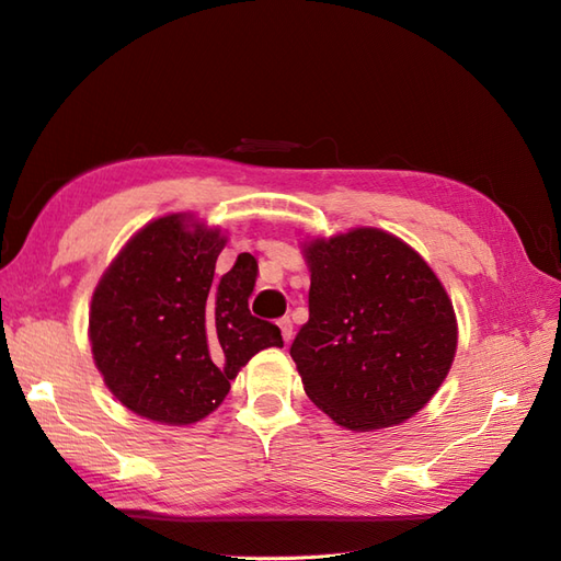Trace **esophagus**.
Wrapping results in <instances>:
<instances>
[{"instance_id":"esophagus-1","label":"esophagus","mask_w":561,"mask_h":561,"mask_svg":"<svg viewBox=\"0 0 561 561\" xmlns=\"http://www.w3.org/2000/svg\"><path fill=\"white\" fill-rule=\"evenodd\" d=\"M277 324H279V329H282V339H284V343H289V341L294 339V322H291L289 318H282Z\"/></svg>"}]
</instances>
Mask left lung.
Returning <instances> with one entry per match:
<instances>
[{
    "label": "left lung",
    "instance_id": "1",
    "mask_svg": "<svg viewBox=\"0 0 561 561\" xmlns=\"http://www.w3.org/2000/svg\"><path fill=\"white\" fill-rule=\"evenodd\" d=\"M310 318L291 343L308 398L351 431L417 414L448 377L457 320L424 257L375 227L304 247Z\"/></svg>",
    "mask_w": 561,
    "mask_h": 561
}]
</instances>
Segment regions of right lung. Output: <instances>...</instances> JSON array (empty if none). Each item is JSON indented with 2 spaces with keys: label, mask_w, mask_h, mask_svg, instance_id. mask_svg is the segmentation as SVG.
<instances>
[{
  "label": "right lung",
  "mask_w": 561,
  "mask_h": 561,
  "mask_svg": "<svg viewBox=\"0 0 561 561\" xmlns=\"http://www.w3.org/2000/svg\"><path fill=\"white\" fill-rule=\"evenodd\" d=\"M227 237L192 215L141 227L99 279L90 308L96 369L121 403L151 422L204 420L239 369L270 346L277 324L249 310L257 263L241 253L215 275Z\"/></svg>",
  "instance_id": "obj_1"
}]
</instances>
